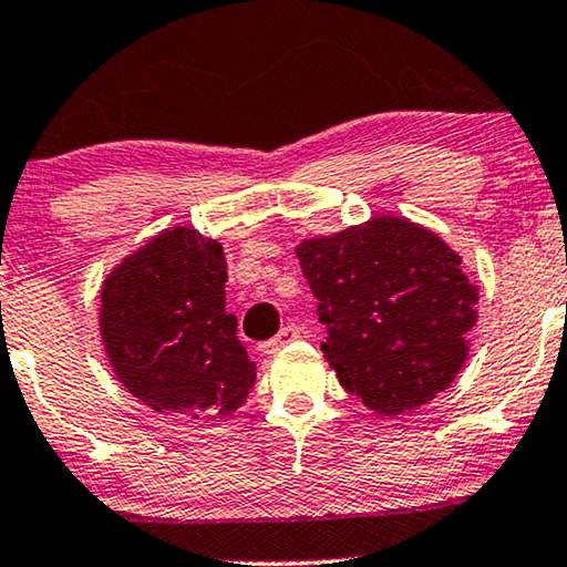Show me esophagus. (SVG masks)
Segmentation results:
<instances>
[{"label": "esophagus", "instance_id": "esophagus-1", "mask_svg": "<svg viewBox=\"0 0 567 567\" xmlns=\"http://www.w3.org/2000/svg\"><path fill=\"white\" fill-rule=\"evenodd\" d=\"M299 336H301V332H299L297 324H286V328H284L281 332H278V336H276L274 340H268V343L262 346V353H266V355H276L278 351H284L286 346L293 343V340H297Z\"/></svg>", "mask_w": 567, "mask_h": 567}]
</instances>
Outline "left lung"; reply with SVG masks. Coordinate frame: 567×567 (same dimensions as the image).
Returning <instances> with one entry per match:
<instances>
[{
	"instance_id": "1",
	"label": "left lung",
	"mask_w": 567,
	"mask_h": 567,
	"mask_svg": "<svg viewBox=\"0 0 567 567\" xmlns=\"http://www.w3.org/2000/svg\"><path fill=\"white\" fill-rule=\"evenodd\" d=\"M338 382L382 415L415 410L454 382L477 322V286L436 231L371 216L293 247Z\"/></svg>"
}]
</instances>
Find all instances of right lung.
<instances>
[{
  "label": "right lung",
  "instance_id": "1",
  "mask_svg": "<svg viewBox=\"0 0 567 567\" xmlns=\"http://www.w3.org/2000/svg\"><path fill=\"white\" fill-rule=\"evenodd\" d=\"M216 239L169 227L113 266L100 289V338L118 382L162 415H229L255 386V361L224 299Z\"/></svg>",
  "mask_w": 567,
  "mask_h": 567
}]
</instances>
